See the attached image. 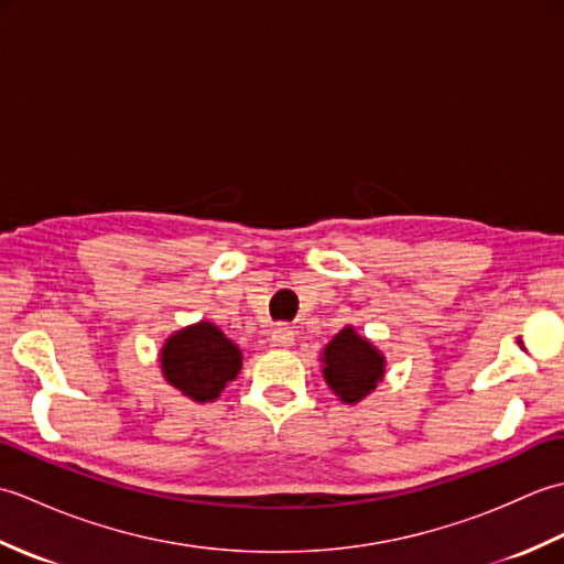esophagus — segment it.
I'll use <instances>...</instances> for the list:
<instances>
[{
  "mask_svg": "<svg viewBox=\"0 0 564 564\" xmlns=\"http://www.w3.org/2000/svg\"><path fill=\"white\" fill-rule=\"evenodd\" d=\"M293 341H295V334L291 327L281 325L271 332V346H275V349H289V346H293Z\"/></svg>",
  "mask_w": 564,
  "mask_h": 564,
  "instance_id": "34e87169",
  "label": "esophagus"
}]
</instances>
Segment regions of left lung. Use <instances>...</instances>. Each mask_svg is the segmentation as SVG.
Segmentation results:
<instances>
[{"label": "left lung", "mask_w": 564, "mask_h": 564, "mask_svg": "<svg viewBox=\"0 0 564 564\" xmlns=\"http://www.w3.org/2000/svg\"><path fill=\"white\" fill-rule=\"evenodd\" d=\"M322 376L346 404H356L386 376V356L354 327H344L322 351Z\"/></svg>", "instance_id": "8db88e82"}]
</instances>
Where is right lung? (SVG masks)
<instances>
[{"mask_svg":"<svg viewBox=\"0 0 564 564\" xmlns=\"http://www.w3.org/2000/svg\"><path fill=\"white\" fill-rule=\"evenodd\" d=\"M162 373L170 386L194 402H213L242 368V351L225 334L198 322L174 332L160 354Z\"/></svg>","mask_w":564,"mask_h":564,"instance_id":"obj_1","label":"right lung"}]
</instances>
